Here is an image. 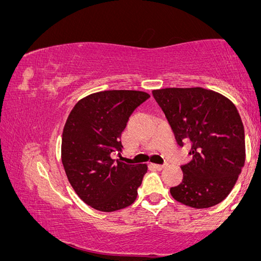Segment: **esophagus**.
<instances>
[{"mask_svg":"<svg viewBox=\"0 0 261 261\" xmlns=\"http://www.w3.org/2000/svg\"><path fill=\"white\" fill-rule=\"evenodd\" d=\"M153 168H156L157 170H162L166 168V164H153Z\"/></svg>","mask_w":261,"mask_h":261,"instance_id":"34e87169","label":"esophagus"}]
</instances>
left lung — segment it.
I'll use <instances>...</instances> for the list:
<instances>
[{
  "mask_svg": "<svg viewBox=\"0 0 261 261\" xmlns=\"http://www.w3.org/2000/svg\"><path fill=\"white\" fill-rule=\"evenodd\" d=\"M175 138L190 141L193 160L182 166L183 179L170 188L177 202L209 208L226 199L245 164V131L236 105L202 87L153 90Z\"/></svg>",
  "mask_w": 261,
  "mask_h": 261,
  "instance_id": "left-lung-1",
  "label": "left lung"
}]
</instances>
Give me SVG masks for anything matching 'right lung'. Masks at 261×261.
Instances as JSON below:
<instances>
[{
	"label": "right lung",
	"mask_w": 261,
	"mask_h": 261,
	"mask_svg": "<svg viewBox=\"0 0 261 261\" xmlns=\"http://www.w3.org/2000/svg\"><path fill=\"white\" fill-rule=\"evenodd\" d=\"M149 97L142 91H101L80 99L68 115L62 166L76 195L97 211H119L137 197L148 166L115 162L111 152L122 151L120 136L129 117Z\"/></svg>",
	"instance_id": "right-lung-1"
}]
</instances>
